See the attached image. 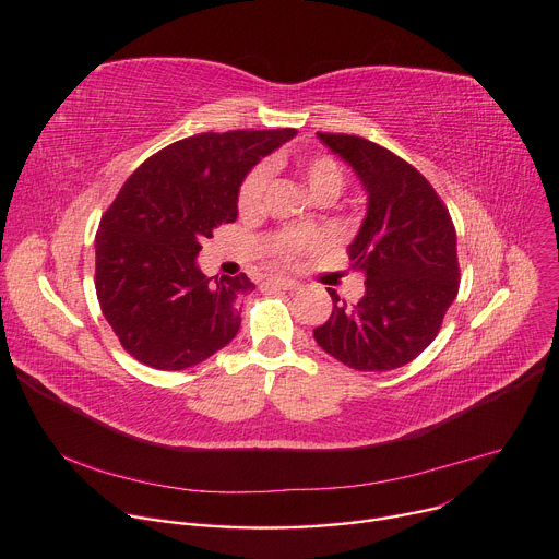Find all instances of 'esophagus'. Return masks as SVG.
<instances>
[{
  "label": "esophagus",
  "mask_w": 559,
  "mask_h": 559,
  "mask_svg": "<svg viewBox=\"0 0 559 559\" xmlns=\"http://www.w3.org/2000/svg\"><path fill=\"white\" fill-rule=\"evenodd\" d=\"M269 284H271L273 288H280V290H298V288H300V282H295V280H284V277L271 280Z\"/></svg>",
  "instance_id": "1"
}]
</instances>
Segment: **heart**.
Wrapping results in <instances>:
<instances>
[{
    "instance_id": "1",
    "label": "heart",
    "mask_w": 559,
    "mask_h": 559,
    "mask_svg": "<svg viewBox=\"0 0 559 559\" xmlns=\"http://www.w3.org/2000/svg\"><path fill=\"white\" fill-rule=\"evenodd\" d=\"M300 174L309 187V191L316 195V199H322V195H336L343 191L345 187V176L343 169L336 164V159H332L330 155H311V157H302L298 162ZM271 182V167L269 164H259L254 167L241 182L239 187V212L241 214H254L264 205V195ZM322 246V237L313 235V233H286L282 235L273 246H271V254L280 261H293L295 257H300L305 252H311L316 248Z\"/></svg>"
}]
</instances>
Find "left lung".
Instances as JSON below:
<instances>
[{
    "label": "left lung",
    "mask_w": 559,
    "mask_h": 559,
    "mask_svg": "<svg viewBox=\"0 0 559 559\" xmlns=\"http://www.w3.org/2000/svg\"><path fill=\"white\" fill-rule=\"evenodd\" d=\"M368 191V214L347 248L366 273L356 305L326 288L334 311L316 343L358 372L406 366L438 336L461 284L455 227L431 182L413 164L358 135L318 133Z\"/></svg>",
    "instance_id": "obj_1"
}]
</instances>
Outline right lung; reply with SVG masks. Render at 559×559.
<instances>
[{
    "label": "right lung",
    "instance_id": "1",
    "mask_svg": "<svg viewBox=\"0 0 559 559\" xmlns=\"http://www.w3.org/2000/svg\"><path fill=\"white\" fill-rule=\"evenodd\" d=\"M298 130H227L169 144L133 171L96 233L94 286L121 347L155 370L199 366L241 326L246 273L207 277L195 257L214 229L237 221L254 164Z\"/></svg>",
    "mask_w": 559,
    "mask_h": 559
}]
</instances>
